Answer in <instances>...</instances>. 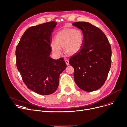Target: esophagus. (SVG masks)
Masks as SVG:
<instances>
[{"label": "esophagus", "instance_id": "obj_1", "mask_svg": "<svg viewBox=\"0 0 127 127\" xmlns=\"http://www.w3.org/2000/svg\"><path fill=\"white\" fill-rule=\"evenodd\" d=\"M65 64H67V65H69V60H68V59H65Z\"/></svg>", "mask_w": 127, "mask_h": 127}]
</instances>
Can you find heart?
I'll list each match as a JSON object with an SVG mask.
<instances>
[{
  "mask_svg": "<svg viewBox=\"0 0 127 127\" xmlns=\"http://www.w3.org/2000/svg\"><path fill=\"white\" fill-rule=\"evenodd\" d=\"M83 42L84 35L81 30L65 28L56 34L55 41L51 42V48L57 56L61 54L62 47L66 54L74 55L81 50Z\"/></svg>",
  "mask_w": 127,
  "mask_h": 127,
  "instance_id": "obj_1",
  "label": "heart"
}]
</instances>
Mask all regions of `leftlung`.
<instances>
[{
    "label": "left lung",
    "mask_w": 127,
    "mask_h": 127,
    "mask_svg": "<svg viewBox=\"0 0 127 127\" xmlns=\"http://www.w3.org/2000/svg\"><path fill=\"white\" fill-rule=\"evenodd\" d=\"M72 25L80 29L84 35L81 50L69 59L74 68V80L78 87L91 92L105 83L111 65V47L101 29L86 22Z\"/></svg>",
    "instance_id": "left-lung-1"
}]
</instances>
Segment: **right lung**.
Listing matches in <instances>:
<instances>
[{"instance_id": "add662e5", "label": "right lung", "mask_w": 127, "mask_h": 127, "mask_svg": "<svg viewBox=\"0 0 127 127\" xmlns=\"http://www.w3.org/2000/svg\"><path fill=\"white\" fill-rule=\"evenodd\" d=\"M52 21L28 28L16 48L17 68L27 88L41 95L56 92L60 74L67 67L64 59L51 57Z\"/></svg>"}]
</instances>
